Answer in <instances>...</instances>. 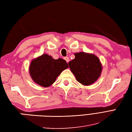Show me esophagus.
<instances>
[{
    "mask_svg": "<svg viewBox=\"0 0 132 132\" xmlns=\"http://www.w3.org/2000/svg\"><path fill=\"white\" fill-rule=\"evenodd\" d=\"M64 59L65 60V61H67V63H68V62H69V57H64Z\"/></svg>",
    "mask_w": 132,
    "mask_h": 132,
    "instance_id": "obj_1",
    "label": "esophagus"
}]
</instances>
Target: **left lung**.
<instances>
[{"instance_id":"8db88e82","label":"left lung","mask_w":132,"mask_h":132,"mask_svg":"<svg viewBox=\"0 0 132 132\" xmlns=\"http://www.w3.org/2000/svg\"><path fill=\"white\" fill-rule=\"evenodd\" d=\"M75 58L68 63L76 80L84 85L93 84L100 77L102 67L95 55L85 52L75 53Z\"/></svg>"}]
</instances>
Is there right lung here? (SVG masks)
<instances>
[{
    "label": "right lung",
    "instance_id": "obj_1",
    "mask_svg": "<svg viewBox=\"0 0 132 132\" xmlns=\"http://www.w3.org/2000/svg\"><path fill=\"white\" fill-rule=\"evenodd\" d=\"M68 68V63L63 59H54L47 54H43L31 61L29 72L35 82L48 87L54 82L63 70Z\"/></svg>",
    "mask_w": 132,
    "mask_h": 132
}]
</instances>
